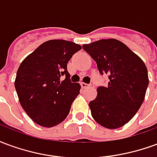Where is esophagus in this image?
I'll use <instances>...</instances> for the list:
<instances>
[{
	"mask_svg": "<svg viewBox=\"0 0 157 157\" xmlns=\"http://www.w3.org/2000/svg\"><path fill=\"white\" fill-rule=\"evenodd\" d=\"M81 86H82V88H86V87H89V86H90V85L86 84V83H84V82H82V83H81Z\"/></svg>",
	"mask_w": 157,
	"mask_h": 157,
	"instance_id": "obj_1",
	"label": "esophagus"
}]
</instances>
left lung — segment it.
Instances as JSON below:
<instances>
[{"mask_svg": "<svg viewBox=\"0 0 157 157\" xmlns=\"http://www.w3.org/2000/svg\"><path fill=\"white\" fill-rule=\"evenodd\" d=\"M97 63L100 74H108L106 86L97 89L89 102L92 118L107 128H118L135 115L144 102L149 84L145 63L128 46L114 39L82 45Z\"/></svg>", "mask_w": 157, "mask_h": 157, "instance_id": "left-lung-1", "label": "left lung"}]
</instances>
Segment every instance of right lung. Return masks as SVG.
Masks as SVG:
<instances>
[{
    "mask_svg": "<svg viewBox=\"0 0 157 157\" xmlns=\"http://www.w3.org/2000/svg\"><path fill=\"white\" fill-rule=\"evenodd\" d=\"M82 49L74 42L53 39L43 43L19 66L15 88L27 114L40 126L50 128L64 121L81 86L71 82L67 63ZM62 76L66 78L61 81Z\"/></svg>",
    "mask_w": 157,
    "mask_h": 157,
    "instance_id": "add662e5",
    "label": "right lung"
}]
</instances>
